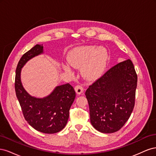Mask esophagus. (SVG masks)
<instances>
[{
	"label": "esophagus",
	"instance_id": "1",
	"mask_svg": "<svg viewBox=\"0 0 156 156\" xmlns=\"http://www.w3.org/2000/svg\"><path fill=\"white\" fill-rule=\"evenodd\" d=\"M75 90L77 94H81L83 92V87L81 84H77L75 87Z\"/></svg>",
	"mask_w": 156,
	"mask_h": 156
}]
</instances>
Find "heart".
I'll return each mask as SVG.
<instances>
[{
  "instance_id": "heart-1",
  "label": "heart",
  "mask_w": 156,
  "mask_h": 156,
  "mask_svg": "<svg viewBox=\"0 0 156 156\" xmlns=\"http://www.w3.org/2000/svg\"><path fill=\"white\" fill-rule=\"evenodd\" d=\"M107 52L105 48L94 45L82 46L75 48L69 53L68 61L72 67L82 66L83 74L88 79L98 77L104 69L107 60ZM70 71L68 66L65 67Z\"/></svg>"
}]
</instances>
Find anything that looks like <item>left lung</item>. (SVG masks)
Listing matches in <instances>:
<instances>
[{"label":"left lung","mask_w":156,"mask_h":156,"mask_svg":"<svg viewBox=\"0 0 156 156\" xmlns=\"http://www.w3.org/2000/svg\"><path fill=\"white\" fill-rule=\"evenodd\" d=\"M137 75L130 59L108 69L85 92L93 127L104 133L120 129L135 106Z\"/></svg>","instance_id":"1"}]
</instances>
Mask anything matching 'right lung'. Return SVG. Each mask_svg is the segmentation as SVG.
<instances>
[{
    "label": "right lung",
    "mask_w": 156,
    "mask_h": 156,
    "mask_svg": "<svg viewBox=\"0 0 156 156\" xmlns=\"http://www.w3.org/2000/svg\"><path fill=\"white\" fill-rule=\"evenodd\" d=\"M42 53L43 45L37 44L21 56L16 68L15 90L28 123L37 131L52 134L66 125L75 92L69 83L57 87L49 96L42 99L32 97L25 91L20 79L21 69L28 60Z\"/></svg>",
    "instance_id": "1"
}]
</instances>
